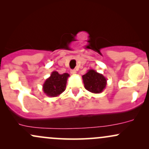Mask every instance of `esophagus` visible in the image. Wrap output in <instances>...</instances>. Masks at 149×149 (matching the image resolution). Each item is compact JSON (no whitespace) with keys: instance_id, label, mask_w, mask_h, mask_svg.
Returning <instances> with one entry per match:
<instances>
[{"instance_id":"1","label":"esophagus","mask_w":149,"mask_h":149,"mask_svg":"<svg viewBox=\"0 0 149 149\" xmlns=\"http://www.w3.org/2000/svg\"><path fill=\"white\" fill-rule=\"evenodd\" d=\"M71 73L72 75H76V70H71Z\"/></svg>"}]
</instances>
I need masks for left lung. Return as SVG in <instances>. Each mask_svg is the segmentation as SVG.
Returning <instances> with one entry per match:
<instances>
[{
	"label": "left lung",
	"mask_w": 149,
	"mask_h": 149,
	"mask_svg": "<svg viewBox=\"0 0 149 149\" xmlns=\"http://www.w3.org/2000/svg\"><path fill=\"white\" fill-rule=\"evenodd\" d=\"M82 78L85 88L92 93H101L107 86V78L94 69H89Z\"/></svg>",
	"instance_id": "8db88e82"
}]
</instances>
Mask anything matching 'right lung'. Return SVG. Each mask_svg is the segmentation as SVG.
Returning <instances> with one entry per match:
<instances>
[{
	"label": "right lung",
	"mask_w": 149,
	"mask_h": 149,
	"mask_svg": "<svg viewBox=\"0 0 149 149\" xmlns=\"http://www.w3.org/2000/svg\"><path fill=\"white\" fill-rule=\"evenodd\" d=\"M69 76V73L59 74L57 71H52L42 85V91L48 97L59 96L66 90V82Z\"/></svg>",
	"instance_id": "1"
}]
</instances>
